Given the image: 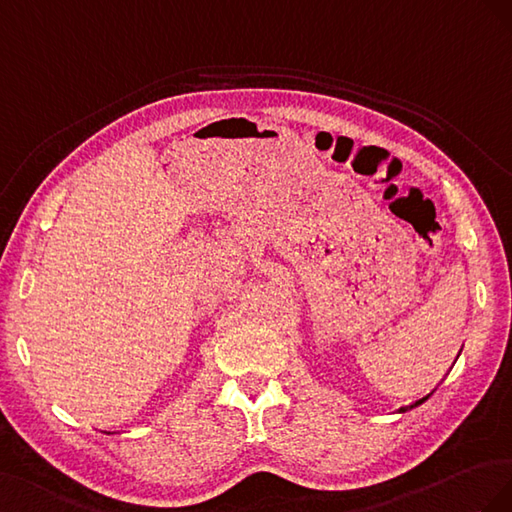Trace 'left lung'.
<instances>
[{"mask_svg":"<svg viewBox=\"0 0 512 512\" xmlns=\"http://www.w3.org/2000/svg\"><path fill=\"white\" fill-rule=\"evenodd\" d=\"M433 394V392H431ZM431 394H427V397H422V399H418L416 403H410V405H403V407H399V410H397V414H405V412H410V410H414V407H418L420 403H425L429 397H431Z\"/></svg>","mask_w":512,"mask_h":512,"instance_id":"1","label":"left lung"}]
</instances>
